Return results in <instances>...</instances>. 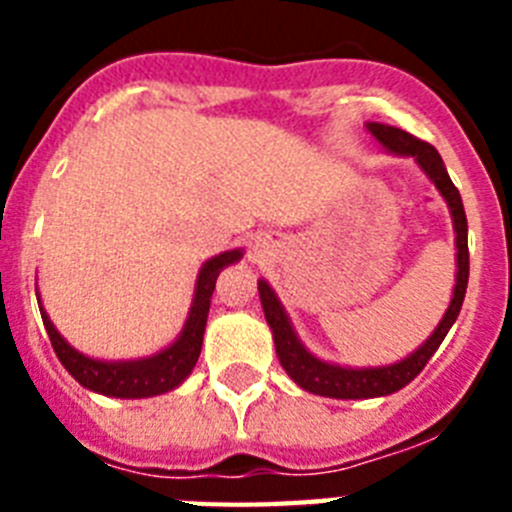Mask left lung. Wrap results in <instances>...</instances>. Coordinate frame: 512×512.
Masks as SVG:
<instances>
[{
	"mask_svg": "<svg viewBox=\"0 0 512 512\" xmlns=\"http://www.w3.org/2000/svg\"><path fill=\"white\" fill-rule=\"evenodd\" d=\"M369 130H372L374 138H377L387 151L400 153V156H413L420 164V169L431 176V182L436 184L438 192L443 194V200L449 202L456 230V251H459L456 253V266H459V271H456V287L454 297H451V305L449 310H446V315H443L441 323H438V328L433 330V336L405 361L392 366H379V369H346V366L325 364V361L307 354L305 346L297 341L295 330L289 325L287 315H284L282 305H279V300L274 297L271 287L266 282H259L261 305H264L266 323L271 325V333H274V346H277V356L279 361H282L284 372L295 379L302 390L312 392V395L336 397V400H364V397L392 395V392L402 390L408 382H413V379L423 372V366L428 364V359L436 354V348L441 346V341L446 338L451 325H454L456 315H459L461 310V302H464V295H467L469 282L467 215H464L459 189L451 182L449 171L443 166L438 151L431 143H425V140L415 138V135L405 133V130L400 128H392V125L372 122Z\"/></svg>",
	"mask_w": 512,
	"mask_h": 512,
	"instance_id": "obj_1",
	"label": "left lung"
}]
</instances>
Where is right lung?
<instances>
[{"label": "right lung", "mask_w": 512, "mask_h": 512, "mask_svg": "<svg viewBox=\"0 0 512 512\" xmlns=\"http://www.w3.org/2000/svg\"><path fill=\"white\" fill-rule=\"evenodd\" d=\"M241 259V251H225L215 259L207 261L202 266L200 277H197V292H194L192 310H189L187 325H184L182 336L176 338L174 346H169L161 354L151 356V359L140 361H97L89 356H81L79 351L63 341L61 333L53 328L51 318L43 315V325L48 330L51 346L56 351L58 361L66 366V372L84 384L87 390L102 392L110 397H151L161 395V392L174 390L176 384H182L187 374L192 372L197 359H200L202 336H205L207 312H210V297L215 289V279L220 269L233 261Z\"/></svg>", "instance_id": "right-lung-1"}]
</instances>
